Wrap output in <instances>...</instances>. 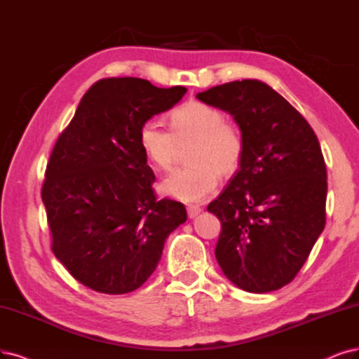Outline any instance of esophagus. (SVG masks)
<instances>
[{"instance_id": "1", "label": "esophagus", "mask_w": 359, "mask_h": 359, "mask_svg": "<svg viewBox=\"0 0 359 359\" xmlns=\"http://www.w3.org/2000/svg\"><path fill=\"white\" fill-rule=\"evenodd\" d=\"M187 210H188V216H189L191 219H194L195 216H198V215H200L201 211H203V208H201L200 205H194V204L188 205Z\"/></svg>"}]
</instances>
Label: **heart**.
<instances>
[{
    "mask_svg": "<svg viewBox=\"0 0 359 359\" xmlns=\"http://www.w3.org/2000/svg\"><path fill=\"white\" fill-rule=\"evenodd\" d=\"M191 142H195L188 156L191 164L170 172L161 191L183 203H200L217 189L220 175L232 176L240 168L244 137L220 109L196 100L171 111L170 130L155 119L144 121L139 130L140 148L158 170H168L179 146Z\"/></svg>",
    "mask_w": 359,
    "mask_h": 359,
    "instance_id": "b5f03b06",
    "label": "heart"
}]
</instances>
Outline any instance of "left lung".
<instances>
[{
    "label": "left lung",
    "instance_id": "left-lung-1",
    "mask_svg": "<svg viewBox=\"0 0 359 359\" xmlns=\"http://www.w3.org/2000/svg\"><path fill=\"white\" fill-rule=\"evenodd\" d=\"M233 115L244 137L241 167L207 207L222 224L215 255L223 273L248 293L287 285L325 226L327 168L303 115L257 79L198 93Z\"/></svg>",
    "mask_w": 359,
    "mask_h": 359
}]
</instances>
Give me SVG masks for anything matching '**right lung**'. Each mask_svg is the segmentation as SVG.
Returning <instances> with one entry per match:
<instances>
[{
  "instance_id": "obj_1",
  "label": "right lung",
  "mask_w": 359,
  "mask_h": 359,
  "mask_svg": "<svg viewBox=\"0 0 359 359\" xmlns=\"http://www.w3.org/2000/svg\"><path fill=\"white\" fill-rule=\"evenodd\" d=\"M184 93L142 78L99 79L51 151L41 188L51 250L78 283L99 293L143 285L167 236L187 222L182 203L156 198L139 144L140 126Z\"/></svg>"
}]
</instances>
